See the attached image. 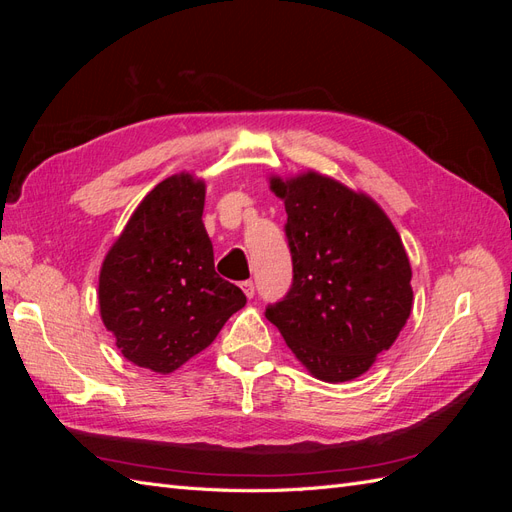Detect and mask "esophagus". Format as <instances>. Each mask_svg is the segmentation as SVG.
<instances>
[{"mask_svg": "<svg viewBox=\"0 0 512 512\" xmlns=\"http://www.w3.org/2000/svg\"><path fill=\"white\" fill-rule=\"evenodd\" d=\"M241 290L245 292V297H247V299H252V297H254V292H256V288H254V282H252V280L241 282Z\"/></svg>", "mask_w": 512, "mask_h": 512, "instance_id": "1", "label": "esophagus"}]
</instances>
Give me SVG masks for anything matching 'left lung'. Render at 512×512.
I'll use <instances>...</instances> for the list:
<instances>
[{"label":"left lung","mask_w":512,"mask_h":512,"mask_svg":"<svg viewBox=\"0 0 512 512\" xmlns=\"http://www.w3.org/2000/svg\"><path fill=\"white\" fill-rule=\"evenodd\" d=\"M271 190L288 213L292 286L265 316L314 378H359L412 312L399 232L367 194L314 170L271 177Z\"/></svg>","instance_id":"8db88e82"}]
</instances>
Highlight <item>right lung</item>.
I'll return each instance as SVG.
<instances>
[{"label":"right lung","mask_w":512,"mask_h":512,"mask_svg":"<svg viewBox=\"0 0 512 512\" xmlns=\"http://www.w3.org/2000/svg\"><path fill=\"white\" fill-rule=\"evenodd\" d=\"M205 181L179 173L136 207L100 269V316L138 367L170 374L203 352L245 305L215 273L203 224Z\"/></svg>","instance_id":"1"}]
</instances>
